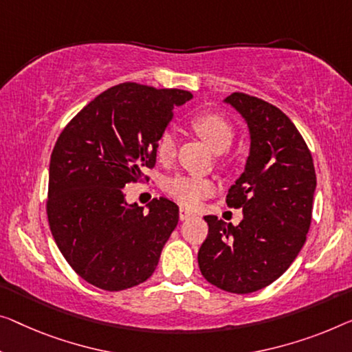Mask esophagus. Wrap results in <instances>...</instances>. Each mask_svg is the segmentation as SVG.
<instances>
[{"label":"esophagus","mask_w":352,"mask_h":352,"mask_svg":"<svg viewBox=\"0 0 352 352\" xmlns=\"http://www.w3.org/2000/svg\"><path fill=\"white\" fill-rule=\"evenodd\" d=\"M178 217H180L182 221H186V219L194 218V213L190 212V210H186V208H180V212H178Z\"/></svg>","instance_id":"34e87169"}]
</instances>
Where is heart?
I'll return each mask as SVG.
<instances>
[{"label":"heart","instance_id":"obj_1","mask_svg":"<svg viewBox=\"0 0 352 352\" xmlns=\"http://www.w3.org/2000/svg\"><path fill=\"white\" fill-rule=\"evenodd\" d=\"M191 128L212 146L214 151L228 150L234 140V128L226 117L217 112H204L191 120ZM155 155L162 164H169L175 156V139L170 131H164L155 145ZM217 190L213 180L202 177L177 175L166 185V191L172 199L185 207H196L204 197Z\"/></svg>","mask_w":352,"mask_h":352}]
</instances>
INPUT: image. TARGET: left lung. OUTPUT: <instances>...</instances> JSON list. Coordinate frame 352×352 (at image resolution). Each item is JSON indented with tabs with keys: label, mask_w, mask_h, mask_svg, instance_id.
Returning a JSON list of instances; mask_svg holds the SVG:
<instances>
[{
	"label": "left lung",
	"mask_w": 352,
	"mask_h": 352,
	"mask_svg": "<svg viewBox=\"0 0 352 352\" xmlns=\"http://www.w3.org/2000/svg\"><path fill=\"white\" fill-rule=\"evenodd\" d=\"M245 118L250 156L226 202L243 210L239 226L204 217L208 235L197 253L204 278L234 294L278 280L300 253L311 224L316 174L310 150L289 117L245 93L224 99Z\"/></svg>",
	"instance_id": "1"
}]
</instances>
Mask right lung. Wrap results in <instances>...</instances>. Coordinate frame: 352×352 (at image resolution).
Listing matches in <instances>:
<instances>
[{
    "label": "right lung",
    "instance_id": "obj_1",
    "mask_svg": "<svg viewBox=\"0 0 352 352\" xmlns=\"http://www.w3.org/2000/svg\"><path fill=\"white\" fill-rule=\"evenodd\" d=\"M191 98L177 88L120 83L87 104L56 140L49 226L72 270L99 289L123 291L148 280L177 228V204L153 199L144 212L128 206L124 186L153 169L156 140L174 109Z\"/></svg>",
    "mask_w": 352,
    "mask_h": 352
}]
</instances>
